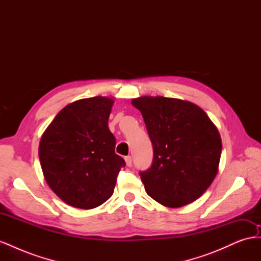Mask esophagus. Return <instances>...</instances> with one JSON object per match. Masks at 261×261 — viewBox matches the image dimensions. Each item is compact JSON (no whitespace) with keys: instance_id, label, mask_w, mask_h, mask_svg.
Segmentation results:
<instances>
[{"instance_id":"34e87169","label":"esophagus","mask_w":261,"mask_h":261,"mask_svg":"<svg viewBox=\"0 0 261 261\" xmlns=\"http://www.w3.org/2000/svg\"><path fill=\"white\" fill-rule=\"evenodd\" d=\"M125 162H126V165H127V167H132V162H133L132 156L130 155L125 156Z\"/></svg>"}]
</instances>
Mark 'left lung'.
<instances>
[{"label":"left lung","instance_id":"obj_1","mask_svg":"<svg viewBox=\"0 0 261 261\" xmlns=\"http://www.w3.org/2000/svg\"><path fill=\"white\" fill-rule=\"evenodd\" d=\"M132 105L153 148L151 167L139 172L147 194L170 208L199 198L217 175L222 150L215 124L198 106L179 99L141 97Z\"/></svg>","mask_w":261,"mask_h":261}]
</instances>
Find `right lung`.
Returning a JSON list of instances; mask_svg holds the SVG:
<instances>
[{
	"label": "right lung",
	"instance_id": "right-lung-1",
	"mask_svg": "<svg viewBox=\"0 0 261 261\" xmlns=\"http://www.w3.org/2000/svg\"><path fill=\"white\" fill-rule=\"evenodd\" d=\"M113 99L93 97L61 110L45 129L39 159L46 183L69 206L92 209L114 192L125 167L108 127Z\"/></svg>",
	"mask_w": 261,
	"mask_h": 261
}]
</instances>
